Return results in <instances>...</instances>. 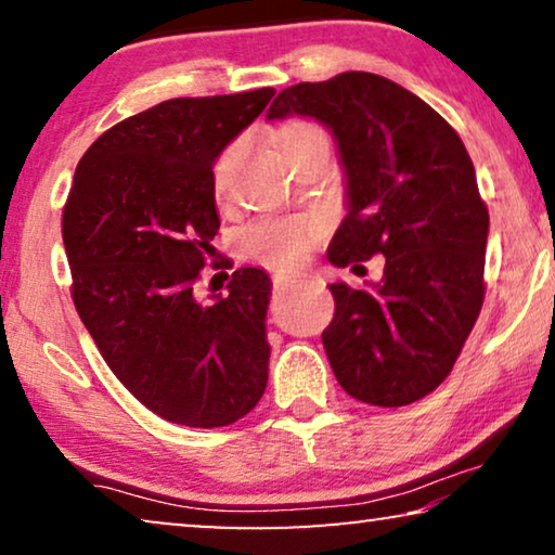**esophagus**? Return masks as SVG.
I'll use <instances>...</instances> for the list:
<instances>
[{
  "label": "esophagus",
  "instance_id": "esophagus-1",
  "mask_svg": "<svg viewBox=\"0 0 555 555\" xmlns=\"http://www.w3.org/2000/svg\"><path fill=\"white\" fill-rule=\"evenodd\" d=\"M300 280L302 278L295 275V272H275V275H272V285H275L278 291H287V287L298 285Z\"/></svg>",
  "mask_w": 555,
  "mask_h": 555
}]
</instances>
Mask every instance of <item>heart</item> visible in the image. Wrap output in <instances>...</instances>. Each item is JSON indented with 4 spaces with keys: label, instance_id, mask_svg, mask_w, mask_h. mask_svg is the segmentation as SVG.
<instances>
[{
    "label": "heart",
    "instance_id": "heart-1",
    "mask_svg": "<svg viewBox=\"0 0 555 555\" xmlns=\"http://www.w3.org/2000/svg\"><path fill=\"white\" fill-rule=\"evenodd\" d=\"M310 131H315V128L308 124L285 126L280 131V146L287 154L293 143ZM234 158H237V143H230L217 156L215 169H211V186H215L217 196L227 194V189H230ZM321 234L323 224L315 217H264L245 227V232H242V249L255 262L268 264V268L295 270L308 260Z\"/></svg>",
    "mask_w": 555,
    "mask_h": 555
}]
</instances>
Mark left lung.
I'll return each mask as SVG.
<instances>
[{
	"label": "left lung",
	"mask_w": 555,
	"mask_h": 555,
	"mask_svg": "<svg viewBox=\"0 0 555 555\" xmlns=\"http://www.w3.org/2000/svg\"><path fill=\"white\" fill-rule=\"evenodd\" d=\"M306 116L336 135L348 215L328 247L336 268L384 255L369 291L333 283L323 348L338 384L374 406H406L450 376L485 300L488 207L457 131L374 73L280 90L268 118Z\"/></svg>",
	"instance_id": "left-lung-1"
}]
</instances>
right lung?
I'll return each instance as SVG.
<instances>
[{"instance_id": "obj_1", "label": "right lung", "mask_w": 555, "mask_h": 555, "mask_svg": "<svg viewBox=\"0 0 555 555\" xmlns=\"http://www.w3.org/2000/svg\"><path fill=\"white\" fill-rule=\"evenodd\" d=\"M272 88L171 98L108 128L80 158L63 209L73 302L113 374L166 422L215 429L268 386L264 270L196 300L219 215L211 166Z\"/></svg>"}]
</instances>
